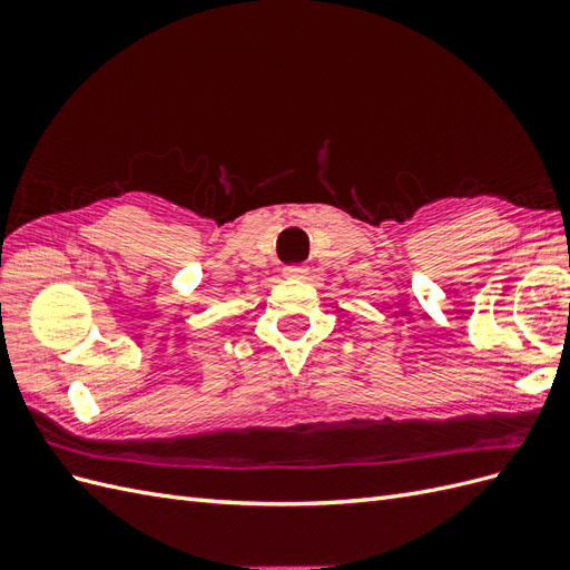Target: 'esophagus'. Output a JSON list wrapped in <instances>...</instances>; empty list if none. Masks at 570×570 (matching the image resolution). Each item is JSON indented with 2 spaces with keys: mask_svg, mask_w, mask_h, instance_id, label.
<instances>
[{
  "mask_svg": "<svg viewBox=\"0 0 570 570\" xmlns=\"http://www.w3.org/2000/svg\"><path fill=\"white\" fill-rule=\"evenodd\" d=\"M306 273H308L306 266H287V268H285V278L302 281V278H306Z\"/></svg>",
  "mask_w": 570,
  "mask_h": 570,
  "instance_id": "obj_1",
  "label": "esophagus"
}]
</instances>
